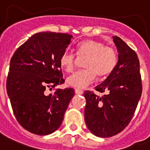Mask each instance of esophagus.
Listing matches in <instances>:
<instances>
[{"label":"esophagus","mask_w":150,"mask_h":150,"mask_svg":"<svg viewBox=\"0 0 150 150\" xmlns=\"http://www.w3.org/2000/svg\"><path fill=\"white\" fill-rule=\"evenodd\" d=\"M75 92L76 94H79V95H81V94L83 93V91H82V89H75Z\"/></svg>","instance_id":"34e87169"}]
</instances>
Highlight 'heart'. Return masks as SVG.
<instances>
[{
	"mask_svg": "<svg viewBox=\"0 0 150 150\" xmlns=\"http://www.w3.org/2000/svg\"><path fill=\"white\" fill-rule=\"evenodd\" d=\"M79 57H86L84 62L86 68L78 71L68 78L67 82L70 86L83 89L91 84L98 77H104L114 71L117 63V55L114 48L104 46L101 42L86 40L79 43L76 47ZM76 56L66 50L61 54L59 62L66 72L71 73L76 66Z\"/></svg>",
	"mask_w": 150,
	"mask_h": 150,
	"instance_id": "obj_1",
	"label": "heart"
}]
</instances>
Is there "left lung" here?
Returning a JSON list of instances; mask_svg holds the SVG:
<instances>
[{
    "label": "left lung",
    "mask_w": 150,
    "mask_h": 150,
    "mask_svg": "<svg viewBox=\"0 0 150 150\" xmlns=\"http://www.w3.org/2000/svg\"><path fill=\"white\" fill-rule=\"evenodd\" d=\"M113 39L119 53L118 61L109 76L95 88L107 94L99 96L89 90L84 93L87 128L102 138L114 136L128 125L142 92L137 54L120 37Z\"/></svg>",
    "instance_id": "obj_1"
}]
</instances>
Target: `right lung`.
I'll use <instances>...</instances> for the list:
<instances>
[{"instance_id": "obj_1", "label": "right lung", "mask_w": 150, "mask_h": 150, "mask_svg": "<svg viewBox=\"0 0 150 150\" xmlns=\"http://www.w3.org/2000/svg\"><path fill=\"white\" fill-rule=\"evenodd\" d=\"M71 39L67 33H36L11 59L7 93L15 118L29 132L49 135L63 121L75 90L57 89L49 94L48 89L64 82L59 60Z\"/></svg>"}]
</instances>
